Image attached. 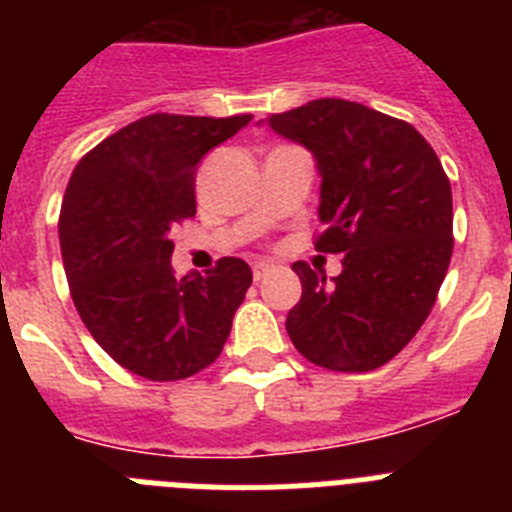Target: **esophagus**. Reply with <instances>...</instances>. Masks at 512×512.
<instances>
[{
    "label": "esophagus",
    "instance_id": "esophagus-1",
    "mask_svg": "<svg viewBox=\"0 0 512 512\" xmlns=\"http://www.w3.org/2000/svg\"><path fill=\"white\" fill-rule=\"evenodd\" d=\"M269 269H271L269 261H256V264H253V279H256V282H259V279H264L266 271Z\"/></svg>",
    "mask_w": 512,
    "mask_h": 512
}]
</instances>
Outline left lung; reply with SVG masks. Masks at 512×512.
I'll use <instances>...</instances> for the list:
<instances>
[{"instance_id":"1","label":"left lung","mask_w":512,"mask_h":512,"mask_svg":"<svg viewBox=\"0 0 512 512\" xmlns=\"http://www.w3.org/2000/svg\"><path fill=\"white\" fill-rule=\"evenodd\" d=\"M266 125L315 156V248L343 253L333 284L305 261L292 264L302 297L287 315L289 338L330 372L379 369L418 333L449 271V176L410 122L359 102L312 99Z\"/></svg>"}]
</instances>
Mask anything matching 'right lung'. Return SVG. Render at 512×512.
Wrapping results in <instances>:
<instances>
[{
  "mask_svg": "<svg viewBox=\"0 0 512 512\" xmlns=\"http://www.w3.org/2000/svg\"><path fill=\"white\" fill-rule=\"evenodd\" d=\"M251 115L140 117L76 164L58 238L71 297L94 341L153 382L202 372L220 356L251 266L220 259L207 277H174L171 230L194 217L202 156Z\"/></svg>",
  "mask_w": 512,
  "mask_h": 512,
  "instance_id": "obj_1",
  "label": "right lung"
}]
</instances>
